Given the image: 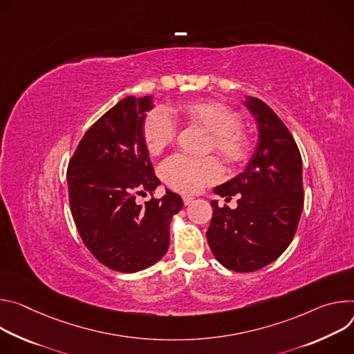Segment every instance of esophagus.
Instances as JSON below:
<instances>
[{
    "instance_id": "obj_1",
    "label": "esophagus",
    "mask_w": 354,
    "mask_h": 354,
    "mask_svg": "<svg viewBox=\"0 0 354 354\" xmlns=\"http://www.w3.org/2000/svg\"><path fill=\"white\" fill-rule=\"evenodd\" d=\"M194 197H189V195H184V197H183V201H184V204L185 205H189V204H192L194 203Z\"/></svg>"
}]
</instances>
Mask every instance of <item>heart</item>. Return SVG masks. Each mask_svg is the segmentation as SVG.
Returning a JSON list of instances; mask_svg holds the SVG:
<instances>
[{
    "label": "heart",
    "mask_w": 354,
    "mask_h": 354,
    "mask_svg": "<svg viewBox=\"0 0 354 354\" xmlns=\"http://www.w3.org/2000/svg\"><path fill=\"white\" fill-rule=\"evenodd\" d=\"M174 115L201 127L211 135L209 147L229 165H239L250 151V142L239 127V116L223 104L215 101H189L171 108ZM176 136V125L171 115L165 108L149 113L143 127V140L151 156H159ZM162 178L180 192H197L204 185L215 183L222 176V167L215 157L200 160L173 156L160 169Z\"/></svg>",
    "instance_id": "heart-1"
}]
</instances>
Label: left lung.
Listing matches in <instances>:
<instances>
[{"label": "left lung", "mask_w": 354, "mask_h": 354, "mask_svg": "<svg viewBox=\"0 0 354 354\" xmlns=\"http://www.w3.org/2000/svg\"><path fill=\"white\" fill-rule=\"evenodd\" d=\"M259 139L245 170L214 188L221 197L239 194L238 208H219L207 232L215 259L226 268L250 272L277 260L290 246L304 205L302 159L288 128L267 104L246 97Z\"/></svg>", "instance_id": "8db88e82"}]
</instances>
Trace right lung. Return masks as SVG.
<instances>
[{
    "label": "right lung",
    "mask_w": 354,
    "mask_h": 354,
    "mask_svg": "<svg viewBox=\"0 0 354 354\" xmlns=\"http://www.w3.org/2000/svg\"><path fill=\"white\" fill-rule=\"evenodd\" d=\"M153 97H127L86 132L67 170L71 215L78 233L104 266L136 272L159 261L170 245V223L183 208L178 194L136 204L160 185L143 140Z\"/></svg>",
    "instance_id": "1"
}]
</instances>
